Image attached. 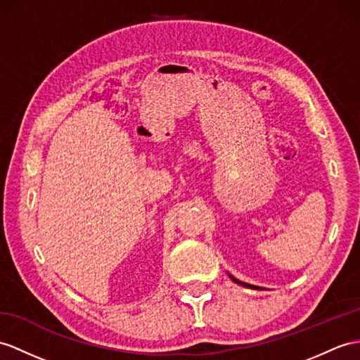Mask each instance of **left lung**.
Returning <instances> with one entry per match:
<instances>
[{
    "label": "left lung",
    "instance_id": "left-lung-1",
    "mask_svg": "<svg viewBox=\"0 0 360 360\" xmlns=\"http://www.w3.org/2000/svg\"><path fill=\"white\" fill-rule=\"evenodd\" d=\"M229 278L232 279L233 283H236V284H240V285H244V287H248V288H257V290H259V287H257V285H252V284H246V283H241V281H238V279L236 278H233L232 275H229Z\"/></svg>",
    "mask_w": 360,
    "mask_h": 360
}]
</instances>
